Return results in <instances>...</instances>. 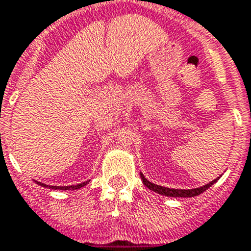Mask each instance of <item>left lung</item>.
<instances>
[{
	"mask_svg": "<svg viewBox=\"0 0 251 251\" xmlns=\"http://www.w3.org/2000/svg\"><path fill=\"white\" fill-rule=\"evenodd\" d=\"M140 177H142L143 184L148 187L149 190L154 191V193L161 194V195H165V197H171V198H193V197H197V195H199V194L204 193V191L207 190V189H209L212 185L216 184L217 180L220 178V177L216 178V180L210 181L209 184L203 185V186L197 187V189H170V187L159 186V185H157V184H153V182H151V181L147 180V178L144 177V175H143V174H140Z\"/></svg>",
	"mask_w": 251,
	"mask_h": 251,
	"instance_id": "1",
	"label": "left lung"
}]
</instances>
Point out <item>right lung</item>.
Returning a JSON list of instances; mask_svg holds the SVG:
<instances>
[{
    "instance_id": "right-lung-1",
    "label": "right lung",
    "mask_w": 251,
    "mask_h": 251,
    "mask_svg": "<svg viewBox=\"0 0 251 251\" xmlns=\"http://www.w3.org/2000/svg\"><path fill=\"white\" fill-rule=\"evenodd\" d=\"M38 185H41L43 187H50V189H53V190H77V189H81L83 186H85L89 181H85V182H81V184H77V185H70V186H48L46 184H42V182H38L35 181Z\"/></svg>"
}]
</instances>
